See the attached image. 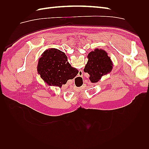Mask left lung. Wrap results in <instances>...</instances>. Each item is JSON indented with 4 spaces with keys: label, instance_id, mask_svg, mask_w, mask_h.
Instances as JSON below:
<instances>
[{
    "label": "left lung",
    "instance_id": "8db88e82",
    "mask_svg": "<svg viewBox=\"0 0 149 149\" xmlns=\"http://www.w3.org/2000/svg\"><path fill=\"white\" fill-rule=\"evenodd\" d=\"M88 61L84 69L89 74V80L93 83L100 81L102 76L109 73L112 70V61L107 53L103 49L96 48L88 55Z\"/></svg>",
    "mask_w": 149,
    "mask_h": 149
}]
</instances>
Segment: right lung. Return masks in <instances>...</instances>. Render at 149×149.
I'll return each instance as SVG.
<instances>
[{
    "instance_id": "add662e5",
    "label": "right lung",
    "mask_w": 149,
    "mask_h": 149,
    "mask_svg": "<svg viewBox=\"0 0 149 149\" xmlns=\"http://www.w3.org/2000/svg\"><path fill=\"white\" fill-rule=\"evenodd\" d=\"M37 71L47 84L60 88L78 73V70L68 61L65 53L53 48L46 49L42 53L38 60Z\"/></svg>"
}]
</instances>
